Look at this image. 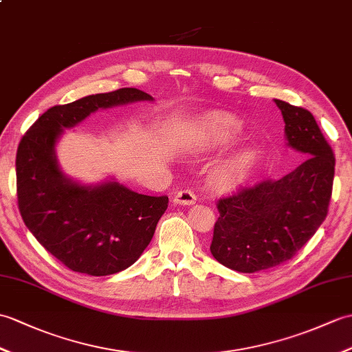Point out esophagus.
I'll return each mask as SVG.
<instances>
[{"instance_id":"esophagus-1","label":"esophagus","mask_w":352,"mask_h":352,"mask_svg":"<svg viewBox=\"0 0 352 352\" xmlns=\"http://www.w3.org/2000/svg\"><path fill=\"white\" fill-rule=\"evenodd\" d=\"M174 202L178 204V206H193L196 202V195L189 189L179 190L174 196Z\"/></svg>"}]
</instances>
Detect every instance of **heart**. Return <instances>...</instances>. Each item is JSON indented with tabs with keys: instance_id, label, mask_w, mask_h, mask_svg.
I'll use <instances>...</instances> for the list:
<instances>
[{
	"instance_id": "heart-1",
	"label": "heart",
	"mask_w": 352,
	"mask_h": 352,
	"mask_svg": "<svg viewBox=\"0 0 352 352\" xmlns=\"http://www.w3.org/2000/svg\"><path fill=\"white\" fill-rule=\"evenodd\" d=\"M243 133L241 122L230 113H211L204 118L193 132V145L201 153L222 151L239 141ZM259 162L256 146H243L223 159L211 173L219 187H235L253 174Z\"/></svg>"
}]
</instances>
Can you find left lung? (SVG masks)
Wrapping results in <instances>:
<instances>
[{"instance_id": "8db88e82", "label": "left lung", "mask_w": 352, "mask_h": 352, "mask_svg": "<svg viewBox=\"0 0 352 352\" xmlns=\"http://www.w3.org/2000/svg\"><path fill=\"white\" fill-rule=\"evenodd\" d=\"M285 121L287 145L305 160L279 179H264L217 202L211 255L240 273L289 261L312 239L329 213L334 156L312 113L274 100Z\"/></svg>"}]
</instances>
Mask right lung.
<instances>
[{
  "mask_svg": "<svg viewBox=\"0 0 352 352\" xmlns=\"http://www.w3.org/2000/svg\"><path fill=\"white\" fill-rule=\"evenodd\" d=\"M154 99L120 88L47 109L23 135L16 154L21 216L37 241L73 272L108 276L135 264L148 246L168 196L130 190L116 179L80 184L65 175L56 142L97 109Z\"/></svg>",
  "mask_w": 352,
  "mask_h": 352,
  "instance_id": "obj_1",
  "label": "right lung"
}]
</instances>
